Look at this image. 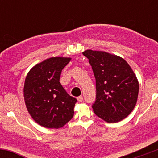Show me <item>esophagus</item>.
Masks as SVG:
<instances>
[{
	"label": "esophagus",
	"mask_w": 158,
	"mask_h": 158,
	"mask_svg": "<svg viewBox=\"0 0 158 158\" xmlns=\"http://www.w3.org/2000/svg\"><path fill=\"white\" fill-rule=\"evenodd\" d=\"M77 100H78V102H82L83 101V97H82V95L78 96L77 97Z\"/></svg>",
	"instance_id": "1"
}]
</instances>
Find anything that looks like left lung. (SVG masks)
<instances>
[{
    "label": "left lung",
    "instance_id": "obj_1",
    "mask_svg": "<svg viewBox=\"0 0 158 158\" xmlns=\"http://www.w3.org/2000/svg\"><path fill=\"white\" fill-rule=\"evenodd\" d=\"M95 78L96 98L92 107L98 117L109 123L123 120L136 105L139 85L124 59L102 51L82 52Z\"/></svg>",
    "mask_w": 158,
    "mask_h": 158
}]
</instances>
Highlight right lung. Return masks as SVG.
<instances>
[{"label": "right lung", "mask_w": 158, "mask_h": 158, "mask_svg": "<svg viewBox=\"0 0 158 158\" xmlns=\"http://www.w3.org/2000/svg\"><path fill=\"white\" fill-rule=\"evenodd\" d=\"M70 60L51 57L33 66L27 76L23 88L27 109L41 126L60 128L73 118L77 99L60 82L62 70Z\"/></svg>", "instance_id": "obj_1"}]
</instances>
